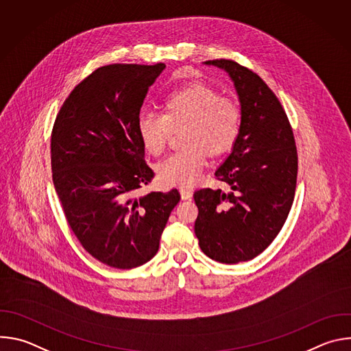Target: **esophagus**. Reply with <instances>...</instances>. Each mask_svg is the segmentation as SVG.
Returning <instances> with one entry per match:
<instances>
[{"label": "esophagus", "instance_id": "obj_1", "mask_svg": "<svg viewBox=\"0 0 351 351\" xmlns=\"http://www.w3.org/2000/svg\"><path fill=\"white\" fill-rule=\"evenodd\" d=\"M180 195H182V199H190L191 195H193V191L187 187H180Z\"/></svg>", "mask_w": 351, "mask_h": 351}]
</instances>
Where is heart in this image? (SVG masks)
Returning a JSON list of instances; mask_svg holds the SVG:
<instances>
[{"mask_svg": "<svg viewBox=\"0 0 351 351\" xmlns=\"http://www.w3.org/2000/svg\"><path fill=\"white\" fill-rule=\"evenodd\" d=\"M182 126L183 148L157 165V176L167 186H193L202 176L207 153L218 157L229 152L241 132V107L214 86L193 80L165 95L162 114L143 111L137 119L141 144L153 156L164 152L172 128Z\"/></svg>", "mask_w": 351, "mask_h": 351, "instance_id": "b5f03b06", "label": "heart"}]
</instances>
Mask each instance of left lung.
I'll list each match as a JSON object with an SVG mask.
<instances>
[{"mask_svg": "<svg viewBox=\"0 0 351 351\" xmlns=\"http://www.w3.org/2000/svg\"><path fill=\"white\" fill-rule=\"evenodd\" d=\"M228 72L243 112L232 153L215 176L225 190L194 193L199 248L223 264L248 261L274 241L291 208L297 182V148L278 97L253 71L230 60L206 61Z\"/></svg>", "mask_w": 351, "mask_h": 351, "instance_id": "1", "label": "left lung"}]
</instances>
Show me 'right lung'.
Masks as SVG:
<instances>
[{"instance_id": "add662e5", "label": "right lung", "mask_w": 351, "mask_h": 351, "mask_svg": "<svg viewBox=\"0 0 351 351\" xmlns=\"http://www.w3.org/2000/svg\"><path fill=\"white\" fill-rule=\"evenodd\" d=\"M165 64H112L82 80L62 104L51 133L53 182L65 218L99 263L132 269L160 247L176 189L133 194L154 178L137 133L140 108Z\"/></svg>"}]
</instances>
